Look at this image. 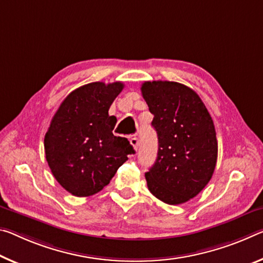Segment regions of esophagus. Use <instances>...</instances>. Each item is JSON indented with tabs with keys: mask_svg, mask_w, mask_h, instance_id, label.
Returning <instances> with one entry per match:
<instances>
[{
	"mask_svg": "<svg viewBox=\"0 0 263 263\" xmlns=\"http://www.w3.org/2000/svg\"><path fill=\"white\" fill-rule=\"evenodd\" d=\"M130 143H131V145L133 146V148H135V149L138 148V146H139V140H138V138H137L136 136L130 137Z\"/></svg>",
	"mask_w": 263,
	"mask_h": 263,
	"instance_id": "esophagus-1",
	"label": "esophagus"
}]
</instances>
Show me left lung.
<instances>
[{"mask_svg":"<svg viewBox=\"0 0 263 263\" xmlns=\"http://www.w3.org/2000/svg\"><path fill=\"white\" fill-rule=\"evenodd\" d=\"M141 93L158 135L157 160L145 173L147 187L161 201L180 205L213 176L218 158L213 119L197 92L180 83L145 82Z\"/></svg>","mask_w":263,"mask_h":263,"instance_id":"obj_1","label":"left lung"}]
</instances>
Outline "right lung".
I'll list each match as a JSON object with an SVG mask.
<instances>
[{
	"label": "right lung",
	"instance_id": "add662e5",
	"mask_svg": "<svg viewBox=\"0 0 263 263\" xmlns=\"http://www.w3.org/2000/svg\"><path fill=\"white\" fill-rule=\"evenodd\" d=\"M124 84L95 82L68 95L44 137L45 158L56 180L76 197L102 191L135 153L126 138L112 133L117 123L109 109Z\"/></svg>",
	"mask_w": 263,
	"mask_h": 263
}]
</instances>
